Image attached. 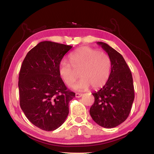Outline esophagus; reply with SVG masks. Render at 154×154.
I'll use <instances>...</instances> for the list:
<instances>
[{
    "label": "esophagus",
    "instance_id": "obj_1",
    "mask_svg": "<svg viewBox=\"0 0 154 154\" xmlns=\"http://www.w3.org/2000/svg\"><path fill=\"white\" fill-rule=\"evenodd\" d=\"M82 95H83V94H80V93H76L75 96L76 97H80L82 96Z\"/></svg>",
    "mask_w": 154,
    "mask_h": 154
}]
</instances>
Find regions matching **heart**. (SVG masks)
Instances as JSON below:
<instances>
[{
	"label": "heart",
	"mask_w": 154,
	"mask_h": 154,
	"mask_svg": "<svg viewBox=\"0 0 154 154\" xmlns=\"http://www.w3.org/2000/svg\"><path fill=\"white\" fill-rule=\"evenodd\" d=\"M69 62L62 60L58 66L59 75L66 84L71 87L78 76L74 72L80 71L81 80L77 89L85 90L91 86L94 89L103 87L110 76L112 62L109 56L88 46L77 49L69 56Z\"/></svg>",
	"instance_id": "heart-1"
}]
</instances>
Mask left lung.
I'll return each mask as SVG.
<instances>
[{
  "label": "left lung",
  "mask_w": 154,
  "mask_h": 154,
  "mask_svg": "<svg viewBox=\"0 0 154 154\" xmlns=\"http://www.w3.org/2000/svg\"><path fill=\"white\" fill-rule=\"evenodd\" d=\"M112 62L110 76L106 84L92 93L94 103L90 109L92 119L101 127H117L127 119L134 100L132 72L123 56L108 44L98 42Z\"/></svg>",
  "instance_id": "obj_1"
}]
</instances>
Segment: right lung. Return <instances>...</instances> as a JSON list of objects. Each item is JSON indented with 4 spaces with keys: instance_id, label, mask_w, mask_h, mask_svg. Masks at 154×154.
<instances>
[{
    "instance_id": "add662e5",
    "label": "right lung",
    "mask_w": 154,
    "mask_h": 154,
    "mask_svg": "<svg viewBox=\"0 0 154 154\" xmlns=\"http://www.w3.org/2000/svg\"><path fill=\"white\" fill-rule=\"evenodd\" d=\"M72 46L41 42L22 62L18 77L20 105L29 122L45 131L60 127L69 114L75 93L65 85L58 73L63 56Z\"/></svg>"
}]
</instances>
